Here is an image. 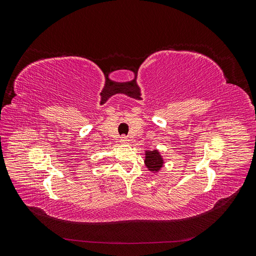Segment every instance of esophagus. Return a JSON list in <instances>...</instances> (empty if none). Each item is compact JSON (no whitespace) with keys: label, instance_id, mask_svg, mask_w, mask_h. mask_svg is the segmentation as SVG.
I'll return each mask as SVG.
<instances>
[{"label":"esophagus","instance_id":"1","mask_svg":"<svg viewBox=\"0 0 256 256\" xmlns=\"http://www.w3.org/2000/svg\"><path fill=\"white\" fill-rule=\"evenodd\" d=\"M120 142L122 144H127V143H128V138H127V136H120Z\"/></svg>","mask_w":256,"mask_h":256}]
</instances>
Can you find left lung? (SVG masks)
I'll list each match as a JSON object with an SVG mask.
<instances>
[{"mask_svg":"<svg viewBox=\"0 0 256 256\" xmlns=\"http://www.w3.org/2000/svg\"><path fill=\"white\" fill-rule=\"evenodd\" d=\"M144 164L148 171L152 173H158L164 164V160L162 158L161 154L158 150H145V159Z\"/></svg>","mask_w":256,"mask_h":256,"instance_id":"left-lung-1","label":"left lung"}]
</instances>
